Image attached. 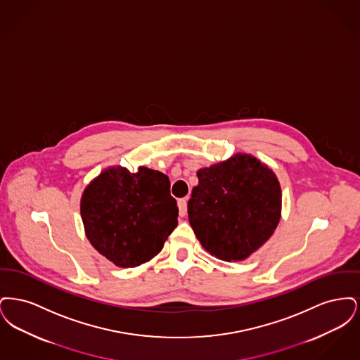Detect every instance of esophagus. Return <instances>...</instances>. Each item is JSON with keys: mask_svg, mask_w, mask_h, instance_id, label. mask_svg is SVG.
Listing matches in <instances>:
<instances>
[{"mask_svg": "<svg viewBox=\"0 0 360 360\" xmlns=\"http://www.w3.org/2000/svg\"><path fill=\"white\" fill-rule=\"evenodd\" d=\"M178 207H179V216L185 217L188 213V200L186 198L178 200Z\"/></svg>", "mask_w": 360, "mask_h": 360, "instance_id": "esophagus-1", "label": "esophagus"}]
</instances>
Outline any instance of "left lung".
<instances>
[{"label":"left lung","mask_w":360,"mask_h":360,"mask_svg":"<svg viewBox=\"0 0 360 360\" xmlns=\"http://www.w3.org/2000/svg\"><path fill=\"white\" fill-rule=\"evenodd\" d=\"M197 176L188 221L210 255L244 260L271 238L282 207L281 185L271 169L252 155L236 154L200 169Z\"/></svg>","instance_id":"1"}]
</instances>
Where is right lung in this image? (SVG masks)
<instances>
[{"mask_svg": "<svg viewBox=\"0 0 360 360\" xmlns=\"http://www.w3.org/2000/svg\"><path fill=\"white\" fill-rule=\"evenodd\" d=\"M81 217L91 245L119 267L156 257L178 225V206L163 172L116 166L93 179L81 198Z\"/></svg>", "mask_w": 360, "mask_h": 360, "instance_id": "obj_1", "label": "right lung"}]
</instances>
